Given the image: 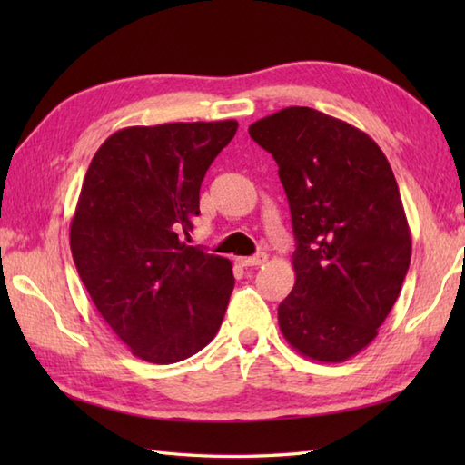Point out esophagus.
<instances>
[{
	"instance_id": "1",
	"label": "esophagus",
	"mask_w": 465,
	"mask_h": 465,
	"mask_svg": "<svg viewBox=\"0 0 465 465\" xmlns=\"http://www.w3.org/2000/svg\"><path fill=\"white\" fill-rule=\"evenodd\" d=\"M238 262L242 265H245V268H253V265H263L265 262H268V255L258 253V255H250V258H240Z\"/></svg>"
}]
</instances>
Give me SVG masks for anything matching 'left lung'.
Segmentation results:
<instances>
[{"label": "left lung", "instance_id": "1", "mask_svg": "<svg viewBox=\"0 0 465 465\" xmlns=\"http://www.w3.org/2000/svg\"><path fill=\"white\" fill-rule=\"evenodd\" d=\"M288 195L295 283L278 308L283 338L340 363L373 341L401 292L411 233L388 157L368 134L312 107L250 125Z\"/></svg>", "mask_w": 465, "mask_h": 465}]
</instances>
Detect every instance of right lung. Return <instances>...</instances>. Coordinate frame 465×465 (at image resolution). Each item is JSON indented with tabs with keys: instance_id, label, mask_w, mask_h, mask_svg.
<instances>
[{
	"instance_id": "1",
	"label": "right lung",
	"mask_w": 465,
	"mask_h": 465,
	"mask_svg": "<svg viewBox=\"0 0 465 465\" xmlns=\"http://www.w3.org/2000/svg\"><path fill=\"white\" fill-rule=\"evenodd\" d=\"M238 122L134 125L95 152L69 225L77 273L130 351L175 363L220 330L232 262L187 245L207 167Z\"/></svg>"
}]
</instances>
